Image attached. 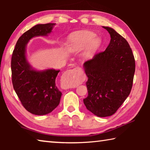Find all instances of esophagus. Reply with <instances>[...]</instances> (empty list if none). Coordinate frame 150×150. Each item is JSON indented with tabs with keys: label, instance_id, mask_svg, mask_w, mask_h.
<instances>
[{
	"label": "esophagus",
	"instance_id": "obj_1",
	"mask_svg": "<svg viewBox=\"0 0 150 150\" xmlns=\"http://www.w3.org/2000/svg\"><path fill=\"white\" fill-rule=\"evenodd\" d=\"M83 76V73L80 68H75L73 70H70L67 71L64 74V78L65 80L68 81V86L67 88H71L75 87L76 85L74 84V81L78 79H80Z\"/></svg>",
	"mask_w": 150,
	"mask_h": 150
}]
</instances>
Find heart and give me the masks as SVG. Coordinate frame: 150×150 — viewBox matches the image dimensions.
Segmentation results:
<instances>
[{"label":"heart","instance_id":"1","mask_svg":"<svg viewBox=\"0 0 150 150\" xmlns=\"http://www.w3.org/2000/svg\"><path fill=\"white\" fill-rule=\"evenodd\" d=\"M96 33L91 31H85L71 36L69 45L76 49H85L89 45L88 53L91 54L98 50L101 45V39L96 38Z\"/></svg>","mask_w":150,"mask_h":150}]
</instances>
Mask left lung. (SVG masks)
Returning <instances> with one entry per match:
<instances>
[{
    "mask_svg": "<svg viewBox=\"0 0 150 150\" xmlns=\"http://www.w3.org/2000/svg\"><path fill=\"white\" fill-rule=\"evenodd\" d=\"M103 28L111 36L105 51L84 62L88 96V110L99 117L111 116L128 98L132 87L135 60L127 41L111 28Z\"/></svg>",
    "mask_w": 150,
    "mask_h": 150,
    "instance_id": "8db88e82",
    "label": "left lung"
}]
</instances>
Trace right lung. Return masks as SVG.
<instances>
[{"instance_id": "obj_1", "label": "right lung", "mask_w": 150, "mask_h": 150, "mask_svg": "<svg viewBox=\"0 0 150 150\" xmlns=\"http://www.w3.org/2000/svg\"><path fill=\"white\" fill-rule=\"evenodd\" d=\"M54 25L49 23L33 26L18 39L12 52L13 87L23 107L36 115L48 114L59 105L62 93L57 87L55 80L60 70H34L26 59V45L34 37L47 36Z\"/></svg>"}]
</instances>
